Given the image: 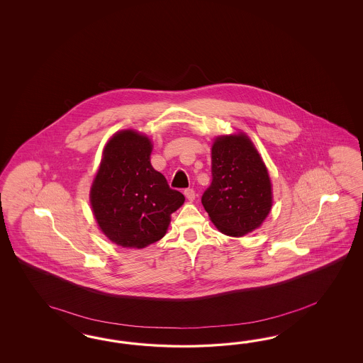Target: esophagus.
Returning <instances> with one entry per match:
<instances>
[{
    "mask_svg": "<svg viewBox=\"0 0 363 363\" xmlns=\"http://www.w3.org/2000/svg\"><path fill=\"white\" fill-rule=\"evenodd\" d=\"M184 194L186 196L187 199L191 202V201H194V198H196V191H194V189H185V191H184Z\"/></svg>",
    "mask_w": 363,
    "mask_h": 363,
    "instance_id": "obj_1",
    "label": "esophagus"
}]
</instances>
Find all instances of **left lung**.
<instances>
[{
  "label": "left lung",
  "instance_id": "left-lung-1",
  "mask_svg": "<svg viewBox=\"0 0 363 363\" xmlns=\"http://www.w3.org/2000/svg\"><path fill=\"white\" fill-rule=\"evenodd\" d=\"M201 202L223 234L242 237L259 228L272 208V184L245 135L220 137L211 149V184Z\"/></svg>",
  "mask_w": 363,
  "mask_h": 363
}]
</instances>
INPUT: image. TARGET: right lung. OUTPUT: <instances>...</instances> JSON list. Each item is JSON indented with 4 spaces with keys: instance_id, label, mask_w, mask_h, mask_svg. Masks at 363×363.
<instances>
[{
    "instance_id": "obj_1",
    "label": "right lung",
    "mask_w": 363,
    "mask_h": 363,
    "mask_svg": "<svg viewBox=\"0 0 363 363\" xmlns=\"http://www.w3.org/2000/svg\"><path fill=\"white\" fill-rule=\"evenodd\" d=\"M152 143L133 130L111 137L104 150L90 202L101 230L122 247L160 241L170 216L185 201L150 164Z\"/></svg>"
}]
</instances>
